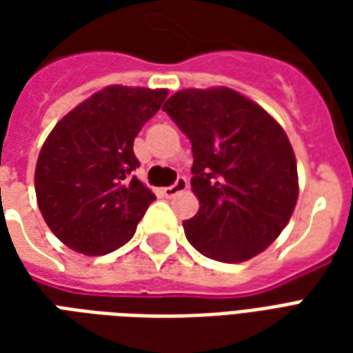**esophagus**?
I'll return each mask as SVG.
<instances>
[{
	"label": "esophagus",
	"instance_id": "obj_1",
	"mask_svg": "<svg viewBox=\"0 0 353 353\" xmlns=\"http://www.w3.org/2000/svg\"><path fill=\"white\" fill-rule=\"evenodd\" d=\"M187 187H189V181H187L183 176H179L176 179V183L166 187L162 192H164V196H166V199H172V196H176V194H179V192L187 191Z\"/></svg>",
	"mask_w": 353,
	"mask_h": 353
}]
</instances>
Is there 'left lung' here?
<instances>
[{
	"label": "left lung",
	"mask_w": 353,
	"mask_h": 353,
	"mask_svg": "<svg viewBox=\"0 0 353 353\" xmlns=\"http://www.w3.org/2000/svg\"><path fill=\"white\" fill-rule=\"evenodd\" d=\"M162 111L192 145L191 187L200 208L183 221L187 240L221 263L259 255L285 229L299 196L295 153L283 128L227 87L179 90Z\"/></svg>",
	"instance_id": "left-lung-1"
}]
</instances>
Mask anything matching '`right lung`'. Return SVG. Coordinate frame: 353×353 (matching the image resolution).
Listing matches in <instances>:
<instances>
[{
  "label": "right lung",
  "mask_w": 353,
  "mask_h": 353,
  "mask_svg": "<svg viewBox=\"0 0 353 353\" xmlns=\"http://www.w3.org/2000/svg\"><path fill=\"white\" fill-rule=\"evenodd\" d=\"M168 90L113 85L52 128L35 166L37 206L54 236L85 255H105L136 232L154 194L134 176V138Z\"/></svg>",
  "instance_id": "1"
}]
</instances>
